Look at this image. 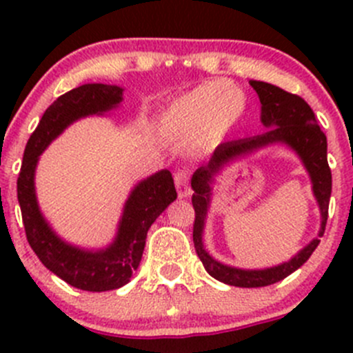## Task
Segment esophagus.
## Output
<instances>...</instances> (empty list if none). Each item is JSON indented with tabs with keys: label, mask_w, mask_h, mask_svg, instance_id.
Returning a JSON list of instances; mask_svg holds the SVG:
<instances>
[{
	"label": "esophagus",
	"mask_w": 353,
	"mask_h": 353,
	"mask_svg": "<svg viewBox=\"0 0 353 353\" xmlns=\"http://www.w3.org/2000/svg\"><path fill=\"white\" fill-rule=\"evenodd\" d=\"M174 183H176V190L179 198H186L191 194V186H190V174L186 170H177L174 174Z\"/></svg>",
	"instance_id": "34e87169"
}]
</instances>
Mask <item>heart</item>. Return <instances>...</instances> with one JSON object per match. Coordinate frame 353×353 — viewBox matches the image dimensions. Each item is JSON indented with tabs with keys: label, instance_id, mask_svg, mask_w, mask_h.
I'll list each match as a JSON object with an SVG mask.
<instances>
[{
	"label": "heart",
	"instance_id": "heart-1",
	"mask_svg": "<svg viewBox=\"0 0 353 353\" xmlns=\"http://www.w3.org/2000/svg\"><path fill=\"white\" fill-rule=\"evenodd\" d=\"M244 105V92L236 85H199L172 102L160 121V131L172 140L199 137L205 145H215L239 121Z\"/></svg>",
	"mask_w": 353,
	"mask_h": 353
}]
</instances>
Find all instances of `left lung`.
I'll return each instance as SVG.
<instances>
[{
  "mask_svg": "<svg viewBox=\"0 0 353 353\" xmlns=\"http://www.w3.org/2000/svg\"><path fill=\"white\" fill-rule=\"evenodd\" d=\"M249 83L254 88L259 102H261L263 124L270 130L251 138L220 143L216 150L213 152L210 162L199 167L191 179V188L194 191L193 198H191L194 208L193 243L198 258L201 259L205 270L213 279L227 283V285L245 288L266 287L283 280L311 258L314 249L318 248L319 239L311 241L290 261L273 266V268L241 270L222 265L216 259H213L203 248L201 237L210 205V194H212L213 177L219 174V170L232 160L252 154L258 148L268 147L273 143L288 145L292 150H295V154L301 157L304 167L311 176L312 191H314V196L319 203V210H321L319 237H323V234H325L331 196V170L328 165V157H326V150H328L326 134L319 128L318 119H316L314 112L309 108L307 102L299 95L290 94V92H285L283 88L266 83V81L251 80Z\"/></svg>",
  "mask_w": 353,
  "mask_h": 353,
  "instance_id": "left-lung-1",
  "label": "left lung"
}]
</instances>
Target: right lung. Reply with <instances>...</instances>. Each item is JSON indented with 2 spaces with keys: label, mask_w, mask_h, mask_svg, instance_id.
<instances>
[{
  "label": "right lung",
  "mask_w": 353,
  "mask_h": 353,
  "mask_svg": "<svg viewBox=\"0 0 353 353\" xmlns=\"http://www.w3.org/2000/svg\"><path fill=\"white\" fill-rule=\"evenodd\" d=\"M123 101L116 85L88 83L56 99L27 141L17 181L27 241L42 265L71 287L105 292L126 285L143 256L147 232L157 216L177 198L172 174L167 169L141 181L124 205L116 241L102 251H83L59 239L39 212L34 172L39 155L63 130L88 114H102Z\"/></svg>",
  "instance_id": "1"
}]
</instances>
